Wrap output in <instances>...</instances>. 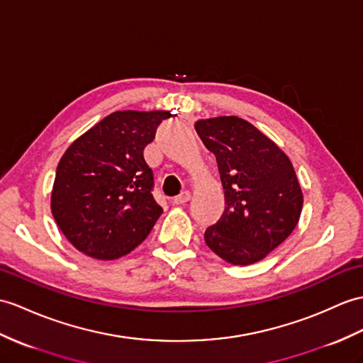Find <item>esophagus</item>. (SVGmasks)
Wrapping results in <instances>:
<instances>
[{
  "instance_id": "obj_1",
  "label": "esophagus",
  "mask_w": 363,
  "mask_h": 363,
  "mask_svg": "<svg viewBox=\"0 0 363 363\" xmlns=\"http://www.w3.org/2000/svg\"><path fill=\"white\" fill-rule=\"evenodd\" d=\"M191 198L190 191H182L181 195H178L176 198H173V204L176 206H181V204H185V202H189Z\"/></svg>"
}]
</instances>
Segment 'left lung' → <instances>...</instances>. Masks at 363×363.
Masks as SVG:
<instances>
[{
  "mask_svg": "<svg viewBox=\"0 0 363 363\" xmlns=\"http://www.w3.org/2000/svg\"><path fill=\"white\" fill-rule=\"evenodd\" d=\"M195 130L216 157L225 196L206 244L235 266L261 261L289 237L300 220L303 193L284 151L237 116L202 119Z\"/></svg>",
  "mask_w": 363,
  "mask_h": 363,
  "instance_id": "8db88e82",
  "label": "left lung"
}]
</instances>
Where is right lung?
<instances>
[{
  "label": "right lung",
  "instance_id": "obj_1",
  "mask_svg": "<svg viewBox=\"0 0 363 363\" xmlns=\"http://www.w3.org/2000/svg\"><path fill=\"white\" fill-rule=\"evenodd\" d=\"M168 111H116L75 139L57 165L54 220L91 258L116 259L148 237L162 207L143 148Z\"/></svg>",
  "mask_w": 363,
  "mask_h": 363
}]
</instances>
